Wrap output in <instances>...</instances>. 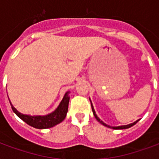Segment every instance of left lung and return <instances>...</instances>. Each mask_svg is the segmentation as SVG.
Masks as SVG:
<instances>
[{
	"mask_svg": "<svg viewBox=\"0 0 159 159\" xmlns=\"http://www.w3.org/2000/svg\"><path fill=\"white\" fill-rule=\"evenodd\" d=\"M91 102V101H90ZM91 105H92V112H93V115H94L95 118L97 119V120H98V122H100V123L102 124V125H103L106 126V127H108V128H111V129H128V128H130L131 126L134 125L137 122H138V120H136L135 122H134V123L132 124H129V125H122V126H117V127H112V126H110V125H107L106 124H105L104 122L102 120H101L98 117H97V116L96 115V112H95V110L94 108H93V106H92V102H91Z\"/></svg>",
	"mask_w": 159,
	"mask_h": 159,
	"instance_id": "obj_1",
	"label": "left lung"
}]
</instances>
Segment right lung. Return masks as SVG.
<instances>
[{
    "label": "right lung",
    "instance_id": "add662e5",
    "mask_svg": "<svg viewBox=\"0 0 159 159\" xmlns=\"http://www.w3.org/2000/svg\"><path fill=\"white\" fill-rule=\"evenodd\" d=\"M67 92L62 98V102L53 113L44 116H30L27 115H23L16 111L15 107L11 105V108L13 111L29 125L32 126L36 129H48L56 125L57 124L61 123L66 117L67 109H68V103H69V97Z\"/></svg>",
    "mask_w": 159,
    "mask_h": 159
}]
</instances>
